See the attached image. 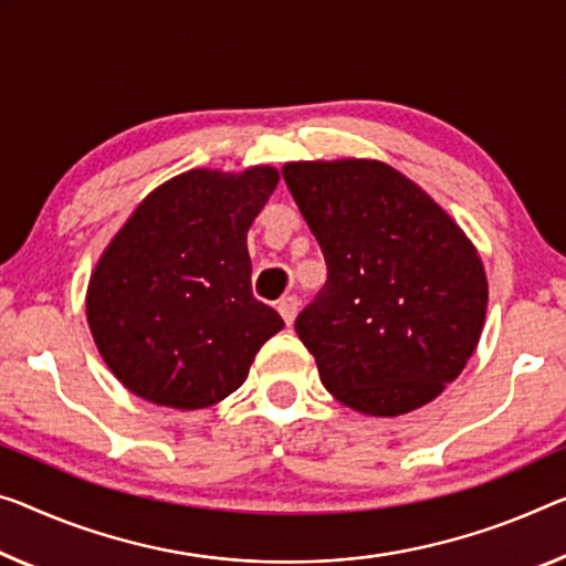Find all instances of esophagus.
<instances>
[{
	"label": "esophagus",
	"mask_w": 566,
	"mask_h": 566,
	"mask_svg": "<svg viewBox=\"0 0 566 566\" xmlns=\"http://www.w3.org/2000/svg\"><path fill=\"white\" fill-rule=\"evenodd\" d=\"M298 308H301V301L295 298V295H289V298H283L281 303H277V311H281V316L285 324H293L295 316H298Z\"/></svg>",
	"instance_id": "esophagus-1"
}]
</instances>
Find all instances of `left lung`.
I'll list each match as a JSON object with an SVG mask.
<instances>
[{
    "instance_id": "obj_1",
    "label": "left lung",
    "mask_w": 566,
    "mask_h": 566,
    "mask_svg": "<svg viewBox=\"0 0 566 566\" xmlns=\"http://www.w3.org/2000/svg\"><path fill=\"white\" fill-rule=\"evenodd\" d=\"M283 179L328 268L295 318L324 387L374 417L432 402L483 332L489 281L473 242L389 164L291 161Z\"/></svg>"
}]
</instances>
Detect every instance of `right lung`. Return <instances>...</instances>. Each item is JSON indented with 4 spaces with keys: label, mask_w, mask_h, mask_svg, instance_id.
I'll return each instance as SVG.
<instances>
[{
    "label": "right lung",
    "mask_w": 566,
    "mask_h": 566,
    "mask_svg": "<svg viewBox=\"0 0 566 566\" xmlns=\"http://www.w3.org/2000/svg\"><path fill=\"white\" fill-rule=\"evenodd\" d=\"M277 185L273 167L192 169L136 207L85 295L95 346L128 392L174 410L232 395L277 311L253 295L248 230Z\"/></svg>",
    "instance_id": "obj_1"
}]
</instances>
